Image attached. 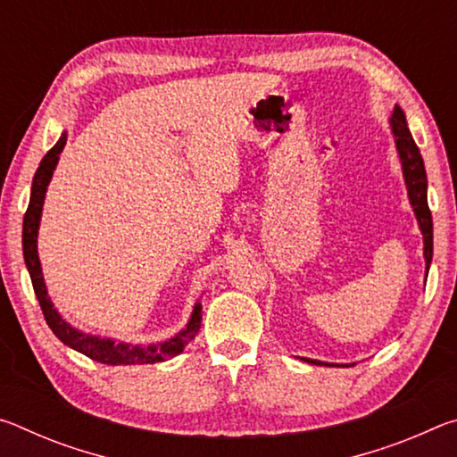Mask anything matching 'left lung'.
I'll use <instances>...</instances> for the list:
<instances>
[{"label":"left lung","instance_id":"left-lung-1","mask_svg":"<svg viewBox=\"0 0 457 457\" xmlns=\"http://www.w3.org/2000/svg\"><path fill=\"white\" fill-rule=\"evenodd\" d=\"M389 122H391L393 137H395L401 167H403L407 195H409V201H411L415 218H417V221H420V229L423 234L425 276H428L431 256H433V221H431V212L428 205V175H425L421 153H420V149H417L411 133H409L405 114L399 106H395V111H393ZM304 361L311 362V365H327L328 367V362H322V361H312V359H304ZM337 367H349V365H337Z\"/></svg>","mask_w":457,"mask_h":457}]
</instances>
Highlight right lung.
Listing matches in <instances>:
<instances>
[{
    "label": "right lung",
    "mask_w": 457,
    "mask_h": 457,
    "mask_svg": "<svg viewBox=\"0 0 457 457\" xmlns=\"http://www.w3.org/2000/svg\"><path fill=\"white\" fill-rule=\"evenodd\" d=\"M64 145H66V133H62L60 141L54 145L48 153H46L40 167H37L32 181L29 205L24 215V231H21L24 260H26L29 278H32L37 303H40L46 322H48V327L52 328L54 335L62 340V343L68 345L74 351L87 354V357H90L92 361L104 362V365H146V362L153 365V362H161V361L177 357V354L183 353L185 346H187L199 332V327H201L199 303L193 306L187 327H185L179 335L165 340V343L146 345V346L117 343V340L112 338H100V337L87 335V332H80L74 327H71V324L58 314L56 308H54L52 300L48 296V290H46V284H44L40 258H37V228H40L46 189H48L52 173L58 163V154L62 153V149H64Z\"/></svg>",
    "instance_id": "obj_1"
}]
</instances>
